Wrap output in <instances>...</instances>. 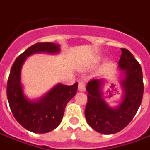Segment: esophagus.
I'll return each mask as SVG.
<instances>
[{
  "label": "esophagus",
  "mask_w": 150,
  "mask_h": 150,
  "mask_svg": "<svg viewBox=\"0 0 150 150\" xmlns=\"http://www.w3.org/2000/svg\"><path fill=\"white\" fill-rule=\"evenodd\" d=\"M78 89L79 91H85V90H86V87H85V83L83 82H79V83Z\"/></svg>",
  "instance_id": "34e87169"
}]
</instances>
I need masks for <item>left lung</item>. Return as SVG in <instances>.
<instances>
[{
	"label": "left lung",
	"mask_w": 150,
	"mask_h": 150,
	"mask_svg": "<svg viewBox=\"0 0 150 150\" xmlns=\"http://www.w3.org/2000/svg\"><path fill=\"white\" fill-rule=\"evenodd\" d=\"M118 67L124 71L120 85L123 100L116 108L110 107L103 97L104 80L93 79L87 85L88 103L85 108L87 122L96 132L114 134L125 129L135 116L142 104L144 92L141 65L131 52L121 48Z\"/></svg>",
	"instance_id": "obj_1"
}]
</instances>
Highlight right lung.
Masks as SVG:
<instances>
[{
    "instance_id": "obj_1",
    "label": "right lung",
    "mask_w": 150,
    "mask_h": 150,
    "mask_svg": "<svg viewBox=\"0 0 150 150\" xmlns=\"http://www.w3.org/2000/svg\"><path fill=\"white\" fill-rule=\"evenodd\" d=\"M59 44L38 42L16 59L7 83V97L13 115L25 129L35 133H46L56 129L62 120L67 104L75 96L78 83L72 86L59 83L37 100L25 97L21 83V67L25 59L36 53L58 54Z\"/></svg>"
}]
</instances>
